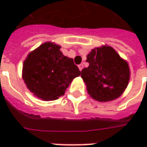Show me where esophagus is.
<instances>
[{"label": "esophagus", "mask_w": 147, "mask_h": 147, "mask_svg": "<svg viewBox=\"0 0 147 147\" xmlns=\"http://www.w3.org/2000/svg\"><path fill=\"white\" fill-rule=\"evenodd\" d=\"M78 69H79V70L82 71V69H83V65H82V64H81V65H78Z\"/></svg>", "instance_id": "34e87169"}]
</instances>
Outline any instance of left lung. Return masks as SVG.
Masks as SVG:
<instances>
[{
    "label": "left lung",
    "instance_id": "8db88e82",
    "mask_svg": "<svg viewBox=\"0 0 147 147\" xmlns=\"http://www.w3.org/2000/svg\"><path fill=\"white\" fill-rule=\"evenodd\" d=\"M87 62L89 66L82 69L81 77L89 95L100 102L120 96L130 78L127 62L108 46L92 49L87 55Z\"/></svg>",
    "mask_w": 147,
    "mask_h": 147
}]
</instances>
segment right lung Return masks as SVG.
<instances>
[{"instance_id":"1","label":"right lung","mask_w":147,"mask_h":147,"mask_svg":"<svg viewBox=\"0 0 147 147\" xmlns=\"http://www.w3.org/2000/svg\"><path fill=\"white\" fill-rule=\"evenodd\" d=\"M60 46L45 42L28 55L23 79L28 90L43 100H54L65 94L73 79L81 74L74 59L65 56Z\"/></svg>"}]
</instances>
